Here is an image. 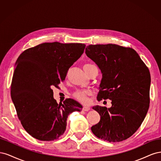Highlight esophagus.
Instances as JSON below:
<instances>
[{
    "label": "esophagus",
    "instance_id": "esophagus-1",
    "mask_svg": "<svg viewBox=\"0 0 161 161\" xmlns=\"http://www.w3.org/2000/svg\"><path fill=\"white\" fill-rule=\"evenodd\" d=\"M82 109H83V111H88L90 110V107L89 106H84L83 108H82Z\"/></svg>",
    "mask_w": 161,
    "mask_h": 161
}]
</instances>
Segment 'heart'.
<instances>
[{
    "mask_svg": "<svg viewBox=\"0 0 161 161\" xmlns=\"http://www.w3.org/2000/svg\"><path fill=\"white\" fill-rule=\"evenodd\" d=\"M91 66H93V64H86L83 66V69H86L87 67H89ZM89 94V91H77L75 92V97L77 99H79L81 102H83V103H86L88 101V99H87V95Z\"/></svg>",
    "mask_w": 161,
    "mask_h": 161,
    "instance_id": "obj_1",
    "label": "heart"
}]
</instances>
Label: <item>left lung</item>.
<instances>
[{"mask_svg": "<svg viewBox=\"0 0 161 161\" xmlns=\"http://www.w3.org/2000/svg\"><path fill=\"white\" fill-rule=\"evenodd\" d=\"M85 53L98 66L102 75L97 100L111 101L109 108L92 107L101 119L91 131L97 138L109 142L126 140L139 128L149 108L148 68L130 47L111 43L89 45Z\"/></svg>", "mask_w": 161, "mask_h": 161, "instance_id": "obj_1", "label": "left lung"}]
</instances>
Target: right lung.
Instances as JSON below:
<instances>
[{
	"instance_id": "right-lung-1",
	"label": "right lung",
	"mask_w": 161,
	"mask_h": 161,
	"mask_svg": "<svg viewBox=\"0 0 161 161\" xmlns=\"http://www.w3.org/2000/svg\"><path fill=\"white\" fill-rule=\"evenodd\" d=\"M85 46L78 43H43L19 56L11 96L23 128L32 137L42 141L58 139L66 130L68 116L81 111L82 106L72 99L58 104L52 87L64 80Z\"/></svg>"
}]
</instances>
